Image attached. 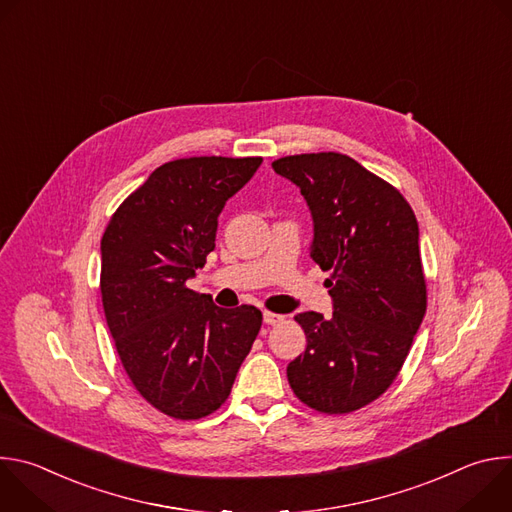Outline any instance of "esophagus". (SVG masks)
Returning <instances> with one entry per match:
<instances>
[{
	"label": "esophagus",
	"instance_id": "34e87169",
	"mask_svg": "<svg viewBox=\"0 0 512 512\" xmlns=\"http://www.w3.org/2000/svg\"><path fill=\"white\" fill-rule=\"evenodd\" d=\"M263 322L269 324V326H277V324H283V322H285V316L273 314V312H263Z\"/></svg>",
	"mask_w": 512,
	"mask_h": 512
}]
</instances>
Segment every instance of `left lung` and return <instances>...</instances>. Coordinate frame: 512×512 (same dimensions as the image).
I'll use <instances>...</instances> for the list:
<instances>
[{
    "instance_id": "obj_1",
    "label": "left lung",
    "mask_w": 512,
    "mask_h": 512,
    "mask_svg": "<svg viewBox=\"0 0 512 512\" xmlns=\"http://www.w3.org/2000/svg\"><path fill=\"white\" fill-rule=\"evenodd\" d=\"M273 170L306 198L310 257L334 312H304L306 350L287 381L308 407L338 415L379 399L397 379L427 308L417 218L403 194L344 154L285 156Z\"/></svg>"
}]
</instances>
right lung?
Listing matches in <instances>:
<instances>
[{"label": "right lung", "instance_id": "add662e5", "mask_svg": "<svg viewBox=\"0 0 512 512\" xmlns=\"http://www.w3.org/2000/svg\"><path fill=\"white\" fill-rule=\"evenodd\" d=\"M261 162H168L123 200L101 239L103 310L123 369L145 401L174 419L221 407L259 334L255 306L218 308L186 281L214 251L218 214Z\"/></svg>", "mask_w": 512, "mask_h": 512}]
</instances>
